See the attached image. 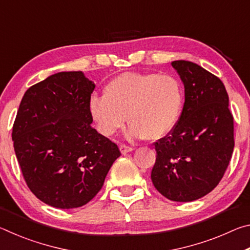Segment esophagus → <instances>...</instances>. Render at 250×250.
Listing matches in <instances>:
<instances>
[{"instance_id": "obj_1", "label": "esophagus", "mask_w": 250, "mask_h": 250, "mask_svg": "<svg viewBox=\"0 0 250 250\" xmlns=\"http://www.w3.org/2000/svg\"><path fill=\"white\" fill-rule=\"evenodd\" d=\"M119 147H120V151H121L122 154H125V153H128V152H131L133 150V147H131L129 146H125V145H120Z\"/></svg>"}]
</instances>
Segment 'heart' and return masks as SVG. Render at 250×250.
<instances>
[{"mask_svg":"<svg viewBox=\"0 0 250 250\" xmlns=\"http://www.w3.org/2000/svg\"><path fill=\"white\" fill-rule=\"evenodd\" d=\"M183 104V88L172 75L124 73L105 84L104 97L92 96L88 108L104 137L124 128L128 116L131 138L158 141L174 130Z\"/></svg>","mask_w":250,"mask_h":250,"instance_id":"b5f03b06","label":"heart"}]
</instances>
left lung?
<instances>
[{"instance_id":"1","label":"left lung","mask_w":250,"mask_h":250,"mask_svg":"<svg viewBox=\"0 0 250 250\" xmlns=\"http://www.w3.org/2000/svg\"><path fill=\"white\" fill-rule=\"evenodd\" d=\"M184 84L180 120L167 137L154 142L152 183L174 202H192L213 191L234 150V118L222 80L188 61H175Z\"/></svg>"}]
</instances>
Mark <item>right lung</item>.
Instances as JSON below:
<instances>
[{
  "label": "right lung",
  "mask_w": 250,
  "mask_h": 250,
  "mask_svg": "<svg viewBox=\"0 0 250 250\" xmlns=\"http://www.w3.org/2000/svg\"><path fill=\"white\" fill-rule=\"evenodd\" d=\"M94 89L83 71H62L29 87L21 101L12 131L15 154L28 188L45 204H87L121 155L91 126Z\"/></svg>",
  "instance_id": "obj_1"
}]
</instances>
